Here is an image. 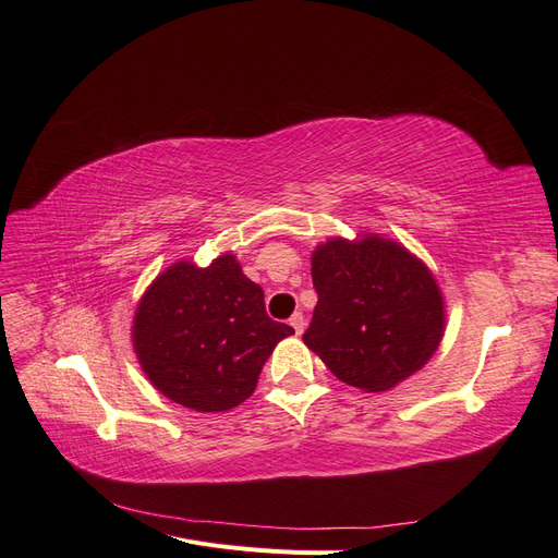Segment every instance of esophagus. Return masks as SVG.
<instances>
[{
    "instance_id": "obj_1",
    "label": "esophagus",
    "mask_w": 558,
    "mask_h": 558,
    "mask_svg": "<svg viewBox=\"0 0 558 558\" xmlns=\"http://www.w3.org/2000/svg\"><path fill=\"white\" fill-rule=\"evenodd\" d=\"M291 326H293L295 335H302V332H305V316H302L300 312H295V314L291 316Z\"/></svg>"
}]
</instances>
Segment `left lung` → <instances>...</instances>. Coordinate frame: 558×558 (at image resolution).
<instances>
[{"mask_svg": "<svg viewBox=\"0 0 558 558\" xmlns=\"http://www.w3.org/2000/svg\"><path fill=\"white\" fill-rule=\"evenodd\" d=\"M318 293L302 335L330 373L381 393L424 367L445 335L447 312L428 265L377 232L330 238L312 253Z\"/></svg>", "mask_w": 558, "mask_h": 558, "instance_id": "obj_1", "label": "left lung"}]
</instances>
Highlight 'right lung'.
<instances>
[{"label":"right lung","instance_id":"right-lung-1","mask_svg":"<svg viewBox=\"0 0 558 558\" xmlns=\"http://www.w3.org/2000/svg\"><path fill=\"white\" fill-rule=\"evenodd\" d=\"M295 330L265 312V293L234 253L207 267L177 260L144 291L132 347L146 379L195 412H228L256 391L269 353Z\"/></svg>","mask_w":558,"mask_h":558}]
</instances>
